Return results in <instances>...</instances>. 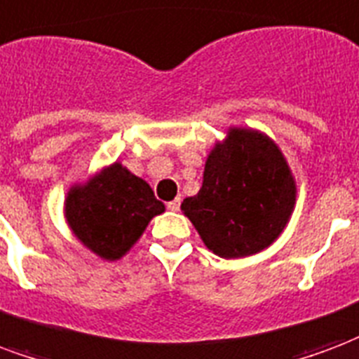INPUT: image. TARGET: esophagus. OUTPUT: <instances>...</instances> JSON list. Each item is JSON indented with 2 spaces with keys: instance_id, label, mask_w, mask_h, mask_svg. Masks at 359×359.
Instances as JSON below:
<instances>
[{
  "instance_id": "esophagus-1",
  "label": "esophagus",
  "mask_w": 359,
  "mask_h": 359,
  "mask_svg": "<svg viewBox=\"0 0 359 359\" xmlns=\"http://www.w3.org/2000/svg\"><path fill=\"white\" fill-rule=\"evenodd\" d=\"M167 209H169V211H175V213H177V211H179V209H180V200H179V198H177V200L169 201V203H167Z\"/></svg>"
}]
</instances>
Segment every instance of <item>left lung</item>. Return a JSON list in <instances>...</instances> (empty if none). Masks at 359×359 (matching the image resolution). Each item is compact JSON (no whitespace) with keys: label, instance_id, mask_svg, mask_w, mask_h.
<instances>
[{"label":"left lung","instance_id":"1","mask_svg":"<svg viewBox=\"0 0 359 359\" xmlns=\"http://www.w3.org/2000/svg\"><path fill=\"white\" fill-rule=\"evenodd\" d=\"M294 201L297 184L280 146L257 129L230 127L207 156L200 192L180 209L209 251L243 259L280 238Z\"/></svg>","mask_w":359,"mask_h":359}]
</instances>
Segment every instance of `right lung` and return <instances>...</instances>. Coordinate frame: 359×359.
<instances>
[{"label": "right lung", "instance_id": "add662e5", "mask_svg": "<svg viewBox=\"0 0 359 359\" xmlns=\"http://www.w3.org/2000/svg\"><path fill=\"white\" fill-rule=\"evenodd\" d=\"M165 211L150 184L119 161L74 184L65 200V217L72 233L89 251L118 261L144 233L148 222Z\"/></svg>", "mask_w": 359, "mask_h": 359}]
</instances>
